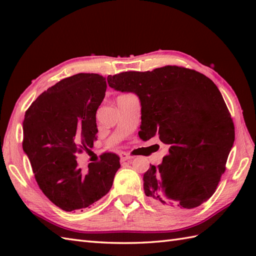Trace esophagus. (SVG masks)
<instances>
[{"instance_id": "34e87169", "label": "esophagus", "mask_w": 256, "mask_h": 256, "mask_svg": "<svg viewBox=\"0 0 256 256\" xmlns=\"http://www.w3.org/2000/svg\"><path fill=\"white\" fill-rule=\"evenodd\" d=\"M132 158V156L130 155L128 153H121V160H131Z\"/></svg>"}]
</instances>
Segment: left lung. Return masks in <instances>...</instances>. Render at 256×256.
<instances>
[{"instance_id":"obj_1","label":"left lung","mask_w":256,"mask_h":256,"mask_svg":"<svg viewBox=\"0 0 256 256\" xmlns=\"http://www.w3.org/2000/svg\"><path fill=\"white\" fill-rule=\"evenodd\" d=\"M118 91L134 92L142 106L140 138L155 135L170 146L162 165L144 174V192L154 204L182 212L214 194L234 142V124L214 81L179 66L108 76Z\"/></svg>"}]
</instances>
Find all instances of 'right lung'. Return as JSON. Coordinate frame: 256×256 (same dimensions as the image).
I'll list each match as a JSON object with an SVG mask.
<instances>
[{"instance_id":"add662e5","label":"right lung","mask_w":256,"mask_h":256,"mask_svg":"<svg viewBox=\"0 0 256 256\" xmlns=\"http://www.w3.org/2000/svg\"><path fill=\"white\" fill-rule=\"evenodd\" d=\"M106 90L104 77L78 74L42 92L25 112L23 150L42 192L64 211H82L106 196L121 166L111 152L90 162L88 172L76 160L94 148L96 113Z\"/></svg>"}]
</instances>
